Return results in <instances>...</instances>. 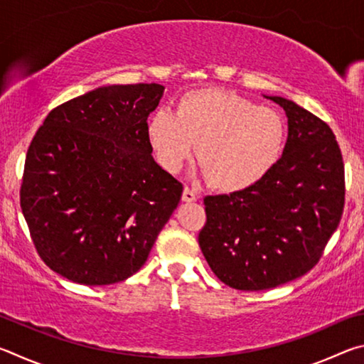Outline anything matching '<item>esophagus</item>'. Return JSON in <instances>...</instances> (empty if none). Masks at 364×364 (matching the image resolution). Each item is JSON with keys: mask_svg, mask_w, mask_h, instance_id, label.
I'll list each match as a JSON object with an SVG mask.
<instances>
[{"mask_svg": "<svg viewBox=\"0 0 364 364\" xmlns=\"http://www.w3.org/2000/svg\"><path fill=\"white\" fill-rule=\"evenodd\" d=\"M181 199H183V202H188V204H189V202H196V200H197V194L194 193L193 189L186 186V188L183 189V196H181Z\"/></svg>", "mask_w": 364, "mask_h": 364, "instance_id": "obj_1", "label": "esophagus"}]
</instances>
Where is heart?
Instances as JSON below:
<instances>
[{
	"instance_id": "heart-1",
	"label": "heart",
	"mask_w": 364,
	"mask_h": 364,
	"mask_svg": "<svg viewBox=\"0 0 364 364\" xmlns=\"http://www.w3.org/2000/svg\"><path fill=\"white\" fill-rule=\"evenodd\" d=\"M157 162L178 173L196 156L215 189L234 193L262 181L281 159L286 125L273 109L218 88L178 97L173 114L159 110L147 123Z\"/></svg>"
}]
</instances>
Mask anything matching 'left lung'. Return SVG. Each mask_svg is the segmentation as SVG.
Returning <instances> with one entry per match:
<instances>
[{
  "mask_svg": "<svg viewBox=\"0 0 364 364\" xmlns=\"http://www.w3.org/2000/svg\"><path fill=\"white\" fill-rule=\"evenodd\" d=\"M287 143L262 181L207 196L199 245L208 267L237 291H264L308 273L341 223L345 204L342 152L329 125L294 101Z\"/></svg>",
  "mask_w": 364,
  "mask_h": 364,
  "instance_id": "left-lung-1",
  "label": "left lung"
}]
</instances>
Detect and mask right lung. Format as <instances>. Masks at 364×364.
Wrapping results in <instances>:
<instances>
[{
	"instance_id": "right-lung-1",
	"label": "right lung",
	"mask_w": 364,
	"mask_h": 364,
	"mask_svg": "<svg viewBox=\"0 0 364 364\" xmlns=\"http://www.w3.org/2000/svg\"><path fill=\"white\" fill-rule=\"evenodd\" d=\"M157 83L109 85L60 104L28 146L21 208L49 268L85 286L125 281L146 263L183 194L159 167L147 117Z\"/></svg>"
}]
</instances>
